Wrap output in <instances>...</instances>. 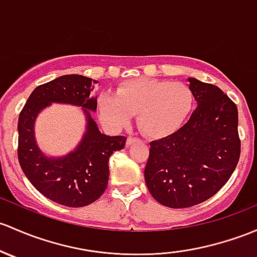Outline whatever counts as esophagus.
<instances>
[{"instance_id":"obj_1","label":"esophagus","mask_w":257,"mask_h":257,"mask_svg":"<svg viewBox=\"0 0 257 257\" xmlns=\"http://www.w3.org/2000/svg\"><path fill=\"white\" fill-rule=\"evenodd\" d=\"M138 138H134V137H129L128 139H126V143H125V145L126 147H129V145H132V144H134V143L136 142H138Z\"/></svg>"}]
</instances>
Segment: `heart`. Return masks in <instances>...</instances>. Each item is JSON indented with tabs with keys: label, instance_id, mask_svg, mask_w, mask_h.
<instances>
[{
	"label": "heart",
	"instance_id": "b5f03b06",
	"mask_svg": "<svg viewBox=\"0 0 257 257\" xmlns=\"http://www.w3.org/2000/svg\"><path fill=\"white\" fill-rule=\"evenodd\" d=\"M193 106L187 85L171 81L137 79L123 83L117 94L103 92L97 99L99 119L109 129H119L138 113L143 134L163 139L183 125Z\"/></svg>",
	"mask_w": 257,
	"mask_h": 257
}]
</instances>
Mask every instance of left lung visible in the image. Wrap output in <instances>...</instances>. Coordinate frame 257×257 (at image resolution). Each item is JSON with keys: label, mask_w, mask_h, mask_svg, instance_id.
Wrapping results in <instances>:
<instances>
[{"label": "left lung", "mask_w": 257, "mask_h": 257, "mask_svg": "<svg viewBox=\"0 0 257 257\" xmlns=\"http://www.w3.org/2000/svg\"><path fill=\"white\" fill-rule=\"evenodd\" d=\"M196 109L172 136L150 143L147 187L163 206L187 208L214 196L240 158L237 108L219 87L188 77Z\"/></svg>", "instance_id": "1"}]
</instances>
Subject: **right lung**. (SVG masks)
Listing matches in <instances>:
<instances>
[{
	"instance_id": "obj_1",
	"label": "right lung",
	"mask_w": 257,
	"mask_h": 257,
	"mask_svg": "<svg viewBox=\"0 0 257 257\" xmlns=\"http://www.w3.org/2000/svg\"><path fill=\"white\" fill-rule=\"evenodd\" d=\"M93 83L82 75H64L38 86L31 93L18 119V160L26 177L43 196L66 207H85L106 191L110 155L121 150L126 138L99 132L91 113L97 109ZM51 103L81 106L86 131L78 147L64 157H48L40 150L34 133L37 114Z\"/></svg>"
}]
</instances>
